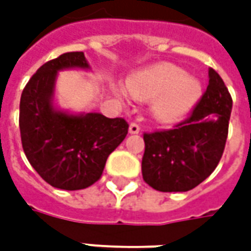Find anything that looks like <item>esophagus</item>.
<instances>
[{
  "label": "esophagus",
  "instance_id": "34e87169",
  "mask_svg": "<svg viewBox=\"0 0 251 251\" xmlns=\"http://www.w3.org/2000/svg\"><path fill=\"white\" fill-rule=\"evenodd\" d=\"M128 130H130V134H138V132L141 131V128L137 123H131L130 128H128Z\"/></svg>",
  "mask_w": 251,
  "mask_h": 251
}]
</instances>
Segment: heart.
Wrapping results in <instances>:
<instances>
[{"mask_svg": "<svg viewBox=\"0 0 251 251\" xmlns=\"http://www.w3.org/2000/svg\"><path fill=\"white\" fill-rule=\"evenodd\" d=\"M127 89L138 100L155 99L152 110L163 123L183 119L201 96V83L177 65L160 63L134 73L127 79Z\"/></svg>", "mask_w": 251, "mask_h": 251, "instance_id": "1", "label": "heart"}]
</instances>
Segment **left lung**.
Listing matches in <instances>:
<instances>
[{"mask_svg":"<svg viewBox=\"0 0 251 251\" xmlns=\"http://www.w3.org/2000/svg\"><path fill=\"white\" fill-rule=\"evenodd\" d=\"M207 91L186 120L170 130L145 132L142 177L163 191H188L215 170L225 150L232 98L219 74L209 68Z\"/></svg>","mask_w":251,"mask_h":251,"instance_id":"obj_1","label":"left lung"}]
</instances>
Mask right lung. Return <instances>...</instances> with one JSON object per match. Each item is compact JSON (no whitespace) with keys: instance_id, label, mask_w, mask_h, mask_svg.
Here are the masks:
<instances>
[{"instance_id":"1","label":"right lung","mask_w":251,"mask_h":251,"mask_svg":"<svg viewBox=\"0 0 251 251\" xmlns=\"http://www.w3.org/2000/svg\"><path fill=\"white\" fill-rule=\"evenodd\" d=\"M67 68H89L82 51L61 54L33 74L21 96L19 130L25 155L44 181L61 190H82L100 178L128 123L100 113L55 110L54 83L57 73Z\"/></svg>"}]
</instances>
